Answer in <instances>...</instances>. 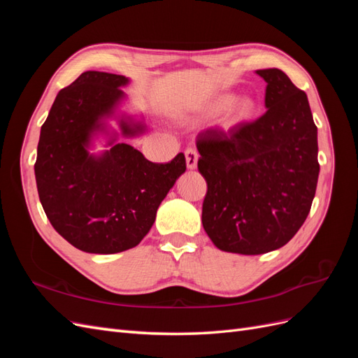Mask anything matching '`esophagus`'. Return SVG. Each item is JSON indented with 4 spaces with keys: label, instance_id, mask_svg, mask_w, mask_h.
<instances>
[{
    "label": "esophagus",
    "instance_id": "34e87169",
    "mask_svg": "<svg viewBox=\"0 0 358 358\" xmlns=\"http://www.w3.org/2000/svg\"><path fill=\"white\" fill-rule=\"evenodd\" d=\"M185 159H187V167L189 170L197 167V161H199V152L194 148H188L185 150Z\"/></svg>",
    "mask_w": 358,
    "mask_h": 358
}]
</instances>
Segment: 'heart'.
Returning <instances> with one entry per match:
<instances>
[{
    "label": "heart",
    "instance_id": "obj_1",
    "mask_svg": "<svg viewBox=\"0 0 358 358\" xmlns=\"http://www.w3.org/2000/svg\"><path fill=\"white\" fill-rule=\"evenodd\" d=\"M231 100L230 95H224L216 99L212 104L213 109L216 107H222L225 104H228ZM255 110V103L249 99V96H241V99H236L234 101H231V104L225 107V112L222 116V122L225 127H231L237 122L245 121V119L251 117L252 113Z\"/></svg>",
    "mask_w": 358,
    "mask_h": 358
}]
</instances>
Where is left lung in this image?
<instances>
[{"instance_id":"obj_1","label":"left lung","mask_w":358,"mask_h":358,"mask_svg":"<svg viewBox=\"0 0 358 358\" xmlns=\"http://www.w3.org/2000/svg\"><path fill=\"white\" fill-rule=\"evenodd\" d=\"M266 80V113L197 137L208 183L203 229L225 252L258 255L288 243L306 221L320 175L317 125L306 94L279 69Z\"/></svg>"}]
</instances>
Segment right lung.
I'll list each match as a JSON object with an SVG mask.
<instances>
[{"label": "right lung", "instance_id": "add662e5", "mask_svg": "<svg viewBox=\"0 0 358 358\" xmlns=\"http://www.w3.org/2000/svg\"><path fill=\"white\" fill-rule=\"evenodd\" d=\"M128 78L85 71L58 92L41 125L34 164L43 209L64 239L90 254H116L142 242L157 210L187 170L185 155L166 164L148 161L131 145L116 143L106 121L125 99ZM124 137L145 133V124L122 115ZM110 136V150L89 152L92 138Z\"/></svg>", "mask_w": 358, "mask_h": 358}]
</instances>
